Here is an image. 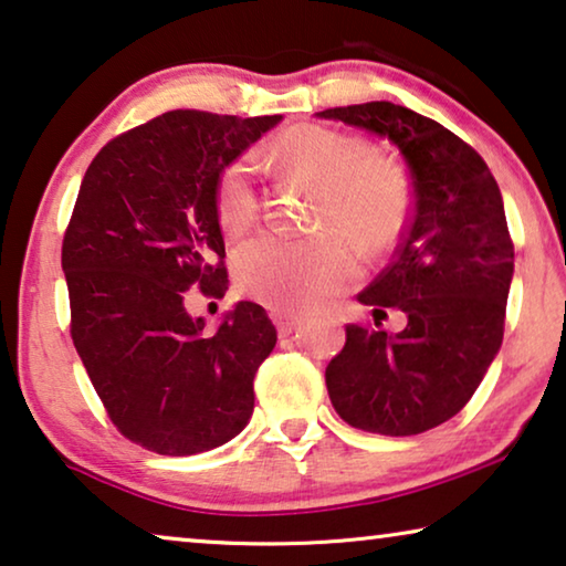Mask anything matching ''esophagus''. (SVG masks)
I'll return each mask as SVG.
<instances>
[{
  "label": "esophagus",
  "instance_id": "34e87169",
  "mask_svg": "<svg viewBox=\"0 0 566 566\" xmlns=\"http://www.w3.org/2000/svg\"><path fill=\"white\" fill-rule=\"evenodd\" d=\"M268 314H270V318H273V324L277 326V334H281V337H285V334H291L293 329H296V324L301 318L298 311L281 308V306H270Z\"/></svg>",
  "mask_w": 566,
  "mask_h": 566
}]
</instances>
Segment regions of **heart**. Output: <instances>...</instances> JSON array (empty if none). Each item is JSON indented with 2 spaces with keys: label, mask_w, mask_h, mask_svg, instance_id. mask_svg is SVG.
I'll list each match as a JSON object with an SVG mask.
<instances>
[{
  "label": "heart",
  "mask_w": 566,
  "mask_h": 566,
  "mask_svg": "<svg viewBox=\"0 0 566 566\" xmlns=\"http://www.w3.org/2000/svg\"><path fill=\"white\" fill-rule=\"evenodd\" d=\"M285 168L322 188L314 227L322 234L285 240L263 234L234 252L242 293L270 306H301L324 298L357 275V255L339 234L365 252L398 242L408 222L411 191L396 163L375 158L363 137L301 125L275 143ZM260 211L252 158L229 160L214 184V217L227 237H242ZM338 234L334 235L333 232Z\"/></svg>",
  "instance_id": "heart-1"
}]
</instances>
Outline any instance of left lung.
Segmentation results:
<instances>
[{
    "label": "left lung",
    "instance_id": "8db88e82",
    "mask_svg": "<svg viewBox=\"0 0 566 566\" xmlns=\"http://www.w3.org/2000/svg\"><path fill=\"white\" fill-rule=\"evenodd\" d=\"M318 117L388 137L411 170L403 242L357 296L375 326L347 324L326 390L355 429L413 437L460 413L501 349L513 277L501 188L472 145L406 106L367 102ZM388 307L407 314L403 333L377 329Z\"/></svg>",
    "mask_w": 566,
    "mask_h": 566
}]
</instances>
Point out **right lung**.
I'll list each match as a JSON object with an SVG mask.
<instances>
[{"mask_svg":"<svg viewBox=\"0 0 566 566\" xmlns=\"http://www.w3.org/2000/svg\"><path fill=\"white\" fill-rule=\"evenodd\" d=\"M273 117L176 109L106 143L63 234L71 339L122 437L186 457L237 437L277 332L240 301L214 334L186 314V291L222 298L224 237L214 184Z\"/></svg>","mask_w":566,"mask_h":566,"instance_id":"1","label":"right lung"}]
</instances>
